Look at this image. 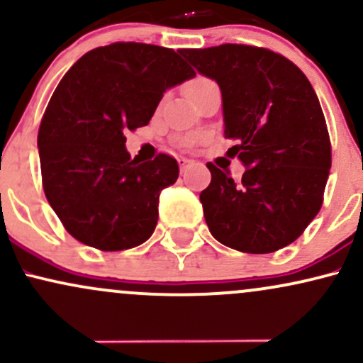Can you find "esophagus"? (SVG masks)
<instances>
[{
  "mask_svg": "<svg viewBox=\"0 0 363 363\" xmlns=\"http://www.w3.org/2000/svg\"><path fill=\"white\" fill-rule=\"evenodd\" d=\"M177 162H179V167H181V172H186L187 167H189V164H191L189 158H186V157H179Z\"/></svg>",
  "mask_w": 363,
  "mask_h": 363,
  "instance_id": "obj_1",
  "label": "esophagus"
}]
</instances>
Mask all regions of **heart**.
Wrapping results in <instances>:
<instances>
[{
    "mask_svg": "<svg viewBox=\"0 0 363 363\" xmlns=\"http://www.w3.org/2000/svg\"><path fill=\"white\" fill-rule=\"evenodd\" d=\"M210 85H213V82L208 80V78H203V77L193 78V80L186 83V95L187 97H193V95L199 94V91L205 90L206 86H210Z\"/></svg>",
    "mask_w": 363,
    "mask_h": 363,
    "instance_id": "heart-1",
    "label": "heart"
}]
</instances>
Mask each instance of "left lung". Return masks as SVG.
Instances as JSON below:
<instances>
[{
    "label": "left lung",
    "instance_id": "8db88e82",
    "mask_svg": "<svg viewBox=\"0 0 363 363\" xmlns=\"http://www.w3.org/2000/svg\"><path fill=\"white\" fill-rule=\"evenodd\" d=\"M222 90L228 157L245 165L239 182L206 164L201 191L211 235L227 247L268 254L302 235L323 205L331 143L318 95L294 62L264 48L222 44L179 51Z\"/></svg>",
    "mask_w": 363,
    "mask_h": 363
}]
</instances>
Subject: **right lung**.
Instances as JSON below:
<instances>
[{
  "mask_svg": "<svg viewBox=\"0 0 363 363\" xmlns=\"http://www.w3.org/2000/svg\"><path fill=\"white\" fill-rule=\"evenodd\" d=\"M193 77L174 49L141 43L91 49L62 77L37 147L45 198L74 239L101 251L150 239L179 165L165 153L140 164L124 135L147 126L164 91Z\"/></svg>",
  "mask_w": 363,
  "mask_h": 363,
  "instance_id": "add662e5",
  "label": "right lung"
}]
</instances>
